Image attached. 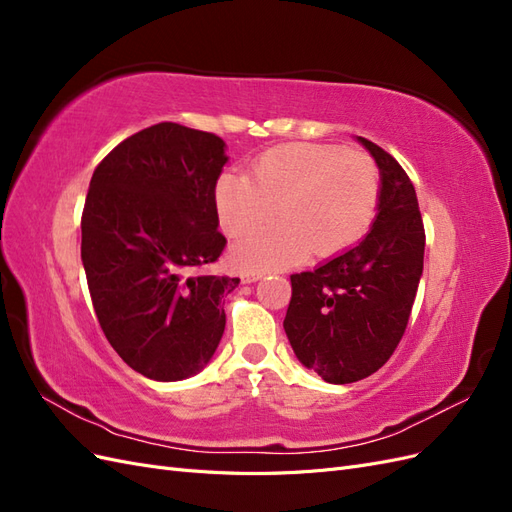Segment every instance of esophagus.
Here are the masks:
<instances>
[{
	"label": "esophagus",
	"mask_w": 512,
	"mask_h": 512,
	"mask_svg": "<svg viewBox=\"0 0 512 512\" xmlns=\"http://www.w3.org/2000/svg\"><path fill=\"white\" fill-rule=\"evenodd\" d=\"M262 277L260 271H247V273H241V282L243 284H252V282H258Z\"/></svg>",
	"instance_id": "obj_1"
}]
</instances>
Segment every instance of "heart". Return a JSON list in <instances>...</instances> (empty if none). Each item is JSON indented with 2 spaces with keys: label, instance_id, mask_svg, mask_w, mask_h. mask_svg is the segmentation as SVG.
<instances>
[{
  "label": "heart",
  "instance_id": "b5f03b06",
  "mask_svg": "<svg viewBox=\"0 0 512 512\" xmlns=\"http://www.w3.org/2000/svg\"><path fill=\"white\" fill-rule=\"evenodd\" d=\"M380 203V170L365 153L337 145L288 143L254 160L250 177L226 173L215 183V209L228 237L282 220L239 241L232 262L243 271L337 256L359 243Z\"/></svg>",
  "mask_w": 512,
  "mask_h": 512
}]
</instances>
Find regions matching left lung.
Segmentation results:
<instances>
[{"label":"left lung","mask_w":512,"mask_h":512,"mask_svg":"<svg viewBox=\"0 0 512 512\" xmlns=\"http://www.w3.org/2000/svg\"><path fill=\"white\" fill-rule=\"evenodd\" d=\"M356 138L380 168L378 215L352 250L290 275L284 318L297 359L331 384L363 380L391 359L423 275L425 228L414 185L391 153Z\"/></svg>","instance_id":"left-lung-1"}]
</instances>
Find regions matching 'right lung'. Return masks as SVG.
<instances>
[{
    "label": "right lung",
    "instance_id": "1",
    "mask_svg": "<svg viewBox=\"0 0 512 512\" xmlns=\"http://www.w3.org/2000/svg\"><path fill=\"white\" fill-rule=\"evenodd\" d=\"M220 136L162 121L96 166L81 218L87 286L108 344L149 380L175 382L218 348L239 277L203 273L226 247Z\"/></svg>",
    "mask_w": 512,
    "mask_h": 512
}]
</instances>
